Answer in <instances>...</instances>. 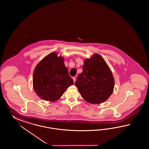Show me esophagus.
Returning <instances> with one entry per match:
<instances>
[{"label": "esophagus", "mask_w": 149, "mask_h": 149, "mask_svg": "<svg viewBox=\"0 0 149 149\" xmlns=\"http://www.w3.org/2000/svg\"><path fill=\"white\" fill-rule=\"evenodd\" d=\"M73 80L74 81V82L75 83L76 81V77H73Z\"/></svg>", "instance_id": "esophagus-1"}]
</instances>
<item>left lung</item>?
I'll return each mask as SVG.
<instances>
[{
    "label": "left lung",
    "mask_w": 149,
    "mask_h": 149,
    "mask_svg": "<svg viewBox=\"0 0 149 149\" xmlns=\"http://www.w3.org/2000/svg\"><path fill=\"white\" fill-rule=\"evenodd\" d=\"M83 71L78 75L75 85L82 97L91 104H100L113 93L115 81L104 58L95 54L84 60Z\"/></svg>",
    "instance_id": "obj_1"
}]
</instances>
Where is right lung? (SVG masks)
<instances>
[{
  "instance_id": "right-lung-1",
  "label": "right lung",
  "mask_w": 149,
  "mask_h": 149,
  "mask_svg": "<svg viewBox=\"0 0 149 149\" xmlns=\"http://www.w3.org/2000/svg\"><path fill=\"white\" fill-rule=\"evenodd\" d=\"M74 84L64 63V58L53 52L36 65L33 76L34 90L37 95L48 101H56Z\"/></svg>"
}]
</instances>
